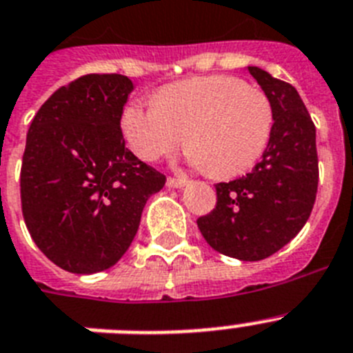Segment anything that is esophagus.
I'll use <instances>...</instances> for the list:
<instances>
[{"label": "esophagus", "instance_id": "obj_1", "mask_svg": "<svg viewBox=\"0 0 353 353\" xmlns=\"http://www.w3.org/2000/svg\"><path fill=\"white\" fill-rule=\"evenodd\" d=\"M188 179H174V176H170V179H168V188L180 189L183 188V185H188Z\"/></svg>", "mask_w": 353, "mask_h": 353}]
</instances>
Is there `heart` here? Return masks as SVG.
<instances>
[{"label": "heart", "instance_id": "obj_1", "mask_svg": "<svg viewBox=\"0 0 353 353\" xmlns=\"http://www.w3.org/2000/svg\"><path fill=\"white\" fill-rule=\"evenodd\" d=\"M271 128L273 107L263 90L221 74L171 83L155 103L134 99L121 114V132L135 155H170L188 132L191 164L216 179L248 171L266 150Z\"/></svg>", "mask_w": 353, "mask_h": 353}]
</instances>
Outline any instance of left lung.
Returning <instances> with one entry per match:
<instances>
[{
    "label": "left lung",
    "instance_id": "obj_1",
    "mask_svg": "<svg viewBox=\"0 0 353 353\" xmlns=\"http://www.w3.org/2000/svg\"><path fill=\"white\" fill-rule=\"evenodd\" d=\"M273 107V128L261 162L232 182L216 183L218 201L198 218L216 252L239 261H263L302 230L318 191L316 126L291 83L250 65Z\"/></svg>",
    "mask_w": 353,
    "mask_h": 353
}]
</instances>
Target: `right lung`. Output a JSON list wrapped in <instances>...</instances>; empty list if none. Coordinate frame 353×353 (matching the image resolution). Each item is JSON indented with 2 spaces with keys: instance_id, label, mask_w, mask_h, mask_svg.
<instances>
[{
  "instance_id": "add662e5",
  "label": "right lung",
  "mask_w": 353,
  "mask_h": 353,
  "mask_svg": "<svg viewBox=\"0 0 353 353\" xmlns=\"http://www.w3.org/2000/svg\"><path fill=\"white\" fill-rule=\"evenodd\" d=\"M134 83L85 74L44 101L26 135L21 205L30 236L69 273L108 270L132 245L165 176L125 148L121 114Z\"/></svg>"
}]
</instances>
